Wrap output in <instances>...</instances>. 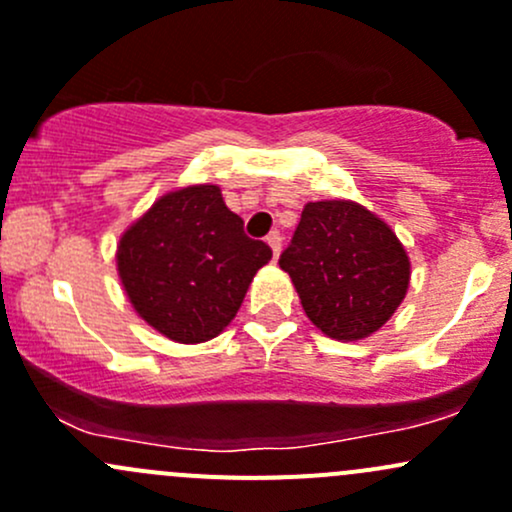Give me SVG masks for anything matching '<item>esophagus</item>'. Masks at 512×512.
Listing matches in <instances>:
<instances>
[{
    "mask_svg": "<svg viewBox=\"0 0 512 512\" xmlns=\"http://www.w3.org/2000/svg\"><path fill=\"white\" fill-rule=\"evenodd\" d=\"M267 245L272 247V255H275V260H277V255H280V247H282V235L280 232H270V235H267Z\"/></svg>",
    "mask_w": 512,
    "mask_h": 512,
    "instance_id": "esophagus-1",
    "label": "esophagus"
}]
</instances>
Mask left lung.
<instances>
[{
    "instance_id": "obj_1",
    "label": "left lung",
    "mask_w": 512,
    "mask_h": 512,
    "mask_svg": "<svg viewBox=\"0 0 512 512\" xmlns=\"http://www.w3.org/2000/svg\"><path fill=\"white\" fill-rule=\"evenodd\" d=\"M307 317L332 339H364L409 289V257L391 227L349 200L307 203L280 255Z\"/></svg>"
}]
</instances>
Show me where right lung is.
I'll list each match as a JSON object with an SVG mask.
<instances>
[{
  "instance_id": "obj_1",
  "label": "right lung",
  "mask_w": 512,
  "mask_h": 512,
  "mask_svg": "<svg viewBox=\"0 0 512 512\" xmlns=\"http://www.w3.org/2000/svg\"><path fill=\"white\" fill-rule=\"evenodd\" d=\"M242 225L215 185L163 195L118 245V275L136 312L173 342L218 337L272 257Z\"/></svg>"
}]
</instances>
